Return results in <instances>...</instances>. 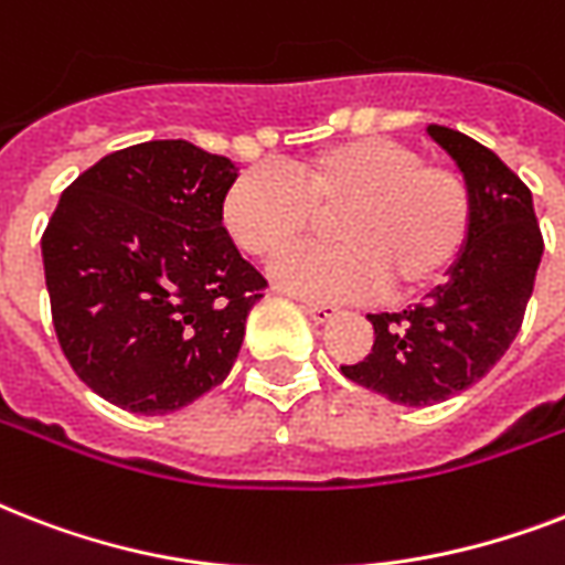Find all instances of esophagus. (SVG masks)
<instances>
[{"mask_svg": "<svg viewBox=\"0 0 565 565\" xmlns=\"http://www.w3.org/2000/svg\"><path fill=\"white\" fill-rule=\"evenodd\" d=\"M301 310H305L313 322H328V319L340 313V308H337V305H328V301H301Z\"/></svg>", "mask_w": 565, "mask_h": 565, "instance_id": "esophagus-1", "label": "esophagus"}]
</instances>
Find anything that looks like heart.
I'll use <instances>...</instances> for the list:
<instances>
[{
  "instance_id": "1",
  "label": "heart",
  "mask_w": 565,
  "mask_h": 565,
  "mask_svg": "<svg viewBox=\"0 0 565 565\" xmlns=\"http://www.w3.org/2000/svg\"><path fill=\"white\" fill-rule=\"evenodd\" d=\"M337 212L341 243L300 249L273 266L284 290L310 299H363L386 284L395 296L434 287L472 237L475 199L463 172L425 163L390 137H352L310 154L292 181L275 170L243 172L222 199L231 239L257 260H273Z\"/></svg>"
}]
</instances>
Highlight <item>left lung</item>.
<instances>
[{
    "instance_id": "8db88e82",
    "label": "left lung",
    "mask_w": 565,
    "mask_h": 565,
    "mask_svg": "<svg viewBox=\"0 0 565 565\" xmlns=\"http://www.w3.org/2000/svg\"><path fill=\"white\" fill-rule=\"evenodd\" d=\"M428 135L457 161L475 199L472 237L451 278L413 310L372 313V352L340 366L354 384L428 407L478 384L516 340L543 257L531 190L495 152L455 128Z\"/></svg>"
}]
</instances>
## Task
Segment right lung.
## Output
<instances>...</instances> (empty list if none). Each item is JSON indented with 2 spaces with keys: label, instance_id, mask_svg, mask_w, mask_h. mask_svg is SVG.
Segmentation results:
<instances>
[{
  "label": "right lung",
  "instance_id": "obj_1",
  "mask_svg": "<svg viewBox=\"0 0 565 565\" xmlns=\"http://www.w3.org/2000/svg\"><path fill=\"white\" fill-rule=\"evenodd\" d=\"M228 158L188 140L105 154L61 193L43 269L61 352L105 402L172 413L225 381L269 287L222 225Z\"/></svg>",
  "mask_w": 565,
  "mask_h": 565
}]
</instances>
